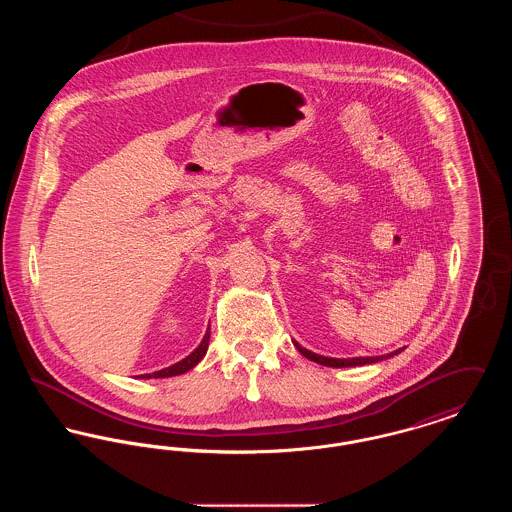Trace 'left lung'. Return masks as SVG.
Returning <instances> with one entry per match:
<instances>
[{"label": "left lung", "mask_w": 512, "mask_h": 512, "mask_svg": "<svg viewBox=\"0 0 512 512\" xmlns=\"http://www.w3.org/2000/svg\"><path fill=\"white\" fill-rule=\"evenodd\" d=\"M293 345L297 347V351L303 355V357H307L309 361H315L318 365L322 366H332V368H343V366H359V365H370V363H378V361H384V359H388V357H393V355H397V353H401L403 349H397V351H393L390 355H384V357H355V359H330V357H322V355H317V353H311L309 349H305V347H301L299 343H295L293 341Z\"/></svg>", "instance_id": "obj_1"}]
</instances>
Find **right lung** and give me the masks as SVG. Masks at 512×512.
Returning a JSON list of instances; mask_svg holds the SVG:
<instances>
[{
	"instance_id": "obj_1",
	"label": "right lung",
	"mask_w": 512,
	"mask_h": 512,
	"mask_svg": "<svg viewBox=\"0 0 512 512\" xmlns=\"http://www.w3.org/2000/svg\"><path fill=\"white\" fill-rule=\"evenodd\" d=\"M209 338H211V332H209V328H207V334L203 336L199 347L195 349L192 355H188L186 359H182V361L176 363V365L167 366V368L157 370V372H153V374H142V376H138V378H171V376H178V374L188 372L190 368H194V366L205 357L207 347H209Z\"/></svg>"
}]
</instances>
